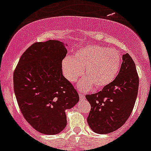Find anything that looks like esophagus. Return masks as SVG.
Masks as SVG:
<instances>
[{"instance_id":"34e87169","label":"esophagus","mask_w":151,"mask_h":151,"mask_svg":"<svg viewBox=\"0 0 151 151\" xmlns=\"http://www.w3.org/2000/svg\"><path fill=\"white\" fill-rule=\"evenodd\" d=\"M79 99L80 101H83V100H85V94H82V93H79Z\"/></svg>"}]
</instances>
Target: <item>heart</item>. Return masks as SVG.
Here are the masks:
<instances>
[{
  "mask_svg": "<svg viewBox=\"0 0 151 151\" xmlns=\"http://www.w3.org/2000/svg\"><path fill=\"white\" fill-rule=\"evenodd\" d=\"M121 57L114 49L98 45H87L77 50L71 57L62 61L63 76L74 83L82 74L85 78L78 83L82 91H89L93 87L101 89L115 79L120 69ZM83 71H82V69Z\"/></svg>",
  "mask_w": 151,
  "mask_h": 151,
  "instance_id": "heart-1",
  "label": "heart"
}]
</instances>
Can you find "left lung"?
I'll list each match as a JSON object with an SVG mask.
<instances>
[{
	"label": "left lung",
	"instance_id": "8db88e82",
	"mask_svg": "<svg viewBox=\"0 0 151 151\" xmlns=\"http://www.w3.org/2000/svg\"><path fill=\"white\" fill-rule=\"evenodd\" d=\"M138 84L135 64L126 53L115 79L101 91L86 95L91 106L87 121L93 132L107 134L124 125L134 108Z\"/></svg>",
	"mask_w": 151,
	"mask_h": 151
}]
</instances>
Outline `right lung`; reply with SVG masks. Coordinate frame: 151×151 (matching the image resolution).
<instances>
[{
  "label": "right lung",
  "mask_w": 151,
  "mask_h": 151,
  "mask_svg": "<svg viewBox=\"0 0 151 151\" xmlns=\"http://www.w3.org/2000/svg\"><path fill=\"white\" fill-rule=\"evenodd\" d=\"M66 46L57 40L33 44L13 73L14 92L22 115L42 134L62 132L67 123L66 110L79 101L78 92L63 76Z\"/></svg>",
  "instance_id": "1"
}]
</instances>
